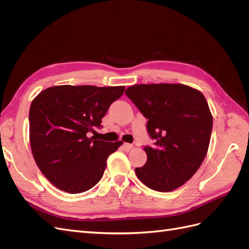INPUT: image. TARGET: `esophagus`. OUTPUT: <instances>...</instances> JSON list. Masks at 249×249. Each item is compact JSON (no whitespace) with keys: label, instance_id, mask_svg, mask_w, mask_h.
Here are the masks:
<instances>
[{"label":"esophagus","instance_id":"1","mask_svg":"<svg viewBox=\"0 0 249 249\" xmlns=\"http://www.w3.org/2000/svg\"><path fill=\"white\" fill-rule=\"evenodd\" d=\"M123 147H124V149L125 150V152H130V150L133 148V145L130 144V143H124Z\"/></svg>","mask_w":249,"mask_h":249}]
</instances>
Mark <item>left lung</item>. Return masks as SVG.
Masks as SVG:
<instances>
[{
    "mask_svg": "<svg viewBox=\"0 0 249 249\" xmlns=\"http://www.w3.org/2000/svg\"><path fill=\"white\" fill-rule=\"evenodd\" d=\"M127 97L147 120L156 142L145 146L147 161L135 168L148 188L169 192L189 180L205 160L213 117L206 97L184 84H138L127 87Z\"/></svg>",
    "mask_w": 249,
    "mask_h": 249,
    "instance_id": "obj_1",
    "label": "left lung"
}]
</instances>
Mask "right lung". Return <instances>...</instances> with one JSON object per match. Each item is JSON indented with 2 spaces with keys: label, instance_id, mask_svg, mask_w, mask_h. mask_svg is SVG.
<instances>
[{
  "label": "right lung",
  "instance_id": "add662e5",
  "mask_svg": "<svg viewBox=\"0 0 249 249\" xmlns=\"http://www.w3.org/2000/svg\"><path fill=\"white\" fill-rule=\"evenodd\" d=\"M124 86L59 85L44 89L29 112L30 144L37 166L58 189L71 194L100 182L108 157L123 141L107 142L89 133L100 127Z\"/></svg>",
  "mask_w": 249,
  "mask_h": 249
}]
</instances>
